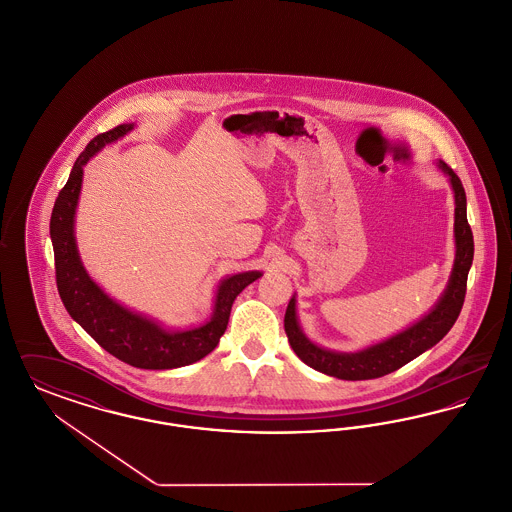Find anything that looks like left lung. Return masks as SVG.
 I'll return each mask as SVG.
<instances>
[{
	"label": "left lung",
	"mask_w": 512,
	"mask_h": 512,
	"mask_svg": "<svg viewBox=\"0 0 512 512\" xmlns=\"http://www.w3.org/2000/svg\"><path fill=\"white\" fill-rule=\"evenodd\" d=\"M438 167L449 176L455 194V265L436 307L414 322L413 326L388 340L374 343L357 353H338L320 347L303 334L293 295L286 309L284 328L295 355L305 365L340 380H372L411 363L418 355L434 347L453 328L463 309L466 278L474 259V238L466 220V194L461 178L443 161H439Z\"/></svg>",
	"instance_id": "left-lung-1"
}]
</instances>
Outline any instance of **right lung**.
<instances>
[{"label":"right lung","instance_id":"1","mask_svg":"<svg viewBox=\"0 0 512 512\" xmlns=\"http://www.w3.org/2000/svg\"><path fill=\"white\" fill-rule=\"evenodd\" d=\"M134 124H119L117 128L96 136L78 155L71 176L57 195L49 236L55 255V280L67 313L94 338L99 345L126 365L146 370H167L192 365L209 355L224 334L234 299L255 282L261 272L247 270L224 278L215 295L211 318L190 330L171 332L155 320L138 315L99 288L82 267L74 240V213L82 186L84 165L101 147L117 142L128 134Z\"/></svg>","mask_w":512,"mask_h":512}]
</instances>
